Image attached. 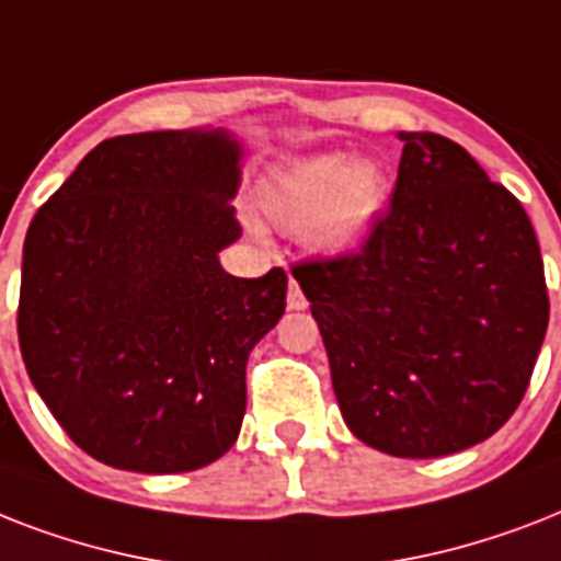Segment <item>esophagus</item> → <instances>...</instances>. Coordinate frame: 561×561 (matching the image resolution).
<instances>
[{
    "label": "esophagus",
    "mask_w": 561,
    "mask_h": 561,
    "mask_svg": "<svg viewBox=\"0 0 561 561\" xmlns=\"http://www.w3.org/2000/svg\"><path fill=\"white\" fill-rule=\"evenodd\" d=\"M306 306H308L306 294L299 290L297 282L290 279V285H288V308H290V311H302V308H306Z\"/></svg>",
    "instance_id": "1"
}]
</instances>
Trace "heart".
<instances>
[{
  "label": "heart",
  "instance_id": "heart-1",
  "mask_svg": "<svg viewBox=\"0 0 561 561\" xmlns=\"http://www.w3.org/2000/svg\"><path fill=\"white\" fill-rule=\"evenodd\" d=\"M387 197L390 180L381 165L343 151L290 162L262 186L267 218L306 238L325 259L358 253L373 236Z\"/></svg>",
  "mask_w": 561,
  "mask_h": 561
}]
</instances>
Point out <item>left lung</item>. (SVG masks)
Wrapping results in <instances>:
<instances>
[{"label": "left lung", "mask_w": 561, "mask_h": 561, "mask_svg": "<svg viewBox=\"0 0 561 561\" xmlns=\"http://www.w3.org/2000/svg\"><path fill=\"white\" fill-rule=\"evenodd\" d=\"M390 211L360 253L294 267L346 425L392 457L483 443L527 392L548 285L527 211L471 153L404 134Z\"/></svg>", "instance_id": "obj_1"}]
</instances>
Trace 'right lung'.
Returning <instances> with one entry per match:
<instances>
[{
    "label": "right lung",
    "instance_id": "1",
    "mask_svg": "<svg viewBox=\"0 0 561 561\" xmlns=\"http://www.w3.org/2000/svg\"><path fill=\"white\" fill-rule=\"evenodd\" d=\"M241 142L224 127L104 139L34 215L20 352L51 416L113 469L178 474L232 448L247 358L288 276H229Z\"/></svg>",
    "mask_w": 561,
    "mask_h": 561
}]
</instances>
